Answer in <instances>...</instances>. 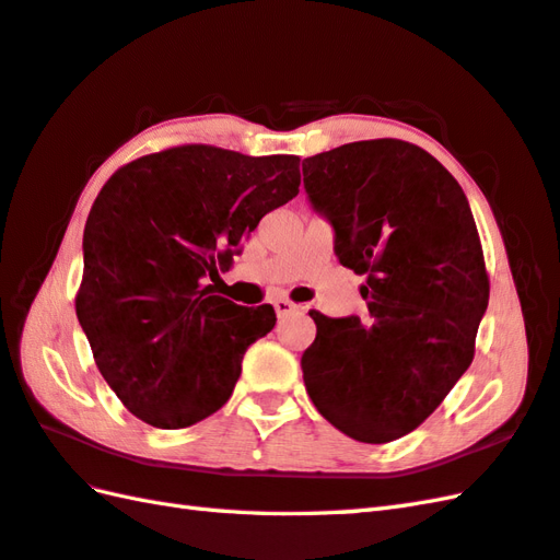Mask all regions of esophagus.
<instances>
[{"label":"esophagus","mask_w":560,"mask_h":560,"mask_svg":"<svg viewBox=\"0 0 560 560\" xmlns=\"http://www.w3.org/2000/svg\"><path fill=\"white\" fill-rule=\"evenodd\" d=\"M275 310H277L279 317H285V315H291V312H298V310H303V307L291 303L289 298H277V301H275Z\"/></svg>","instance_id":"esophagus-1"}]
</instances>
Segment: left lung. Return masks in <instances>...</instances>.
<instances>
[{
	"instance_id": "8db88e82",
	"label": "left lung",
	"mask_w": 560,
	"mask_h": 560,
	"mask_svg": "<svg viewBox=\"0 0 560 560\" xmlns=\"http://www.w3.org/2000/svg\"><path fill=\"white\" fill-rule=\"evenodd\" d=\"M303 176L339 262L368 277L365 317L310 312L305 388L343 434L386 444L422 424L475 358L489 303L475 217L458 180L406 140L348 142L307 158Z\"/></svg>"
}]
</instances>
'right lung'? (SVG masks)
Wrapping results in <instances>:
<instances>
[{"label": "right lung", "instance_id": "obj_1", "mask_svg": "<svg viewBox=\"0 0 560 560\" xmlns=\"http://www.w3.org/2000/svg\"><path fill=\"white\" fill-rule=\"evenodd\" d=\"M293 154L180 145L121 166L90 210L75 315L104 382L136 418L184 429L231 398L271 305L219 295L241 241L293 200Z\"/></svg>", "mask_w": 560, "mask_h": 560}]
</instances>
